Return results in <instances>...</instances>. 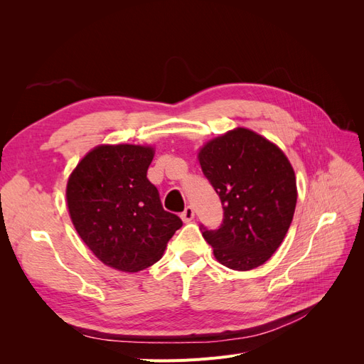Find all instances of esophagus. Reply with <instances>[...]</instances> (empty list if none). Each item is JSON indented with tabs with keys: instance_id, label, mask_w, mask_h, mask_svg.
<instances>
[{
	"instance_id": "esophagus-1",
	"label": "esophagus",
	"mask_w": 364,
	"mask_h": 364,
	"mask_svg": "<svg viewBox=\"0 0 364 364\" xmlns=\"http://www.w3.org/2000/svg\"><path fill=\"white\" fill-rule=\"evenodd\" d=\"M181 218L183 220V223L193 222V218H194V209H193L191 206H186L185 211H183L182 215H181Z\"/></svg>"
}]
</instances>
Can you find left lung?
I'll list each match as a JSON object with an SVG mask.
<instances>
[{
    "mask_svg": "<svg viewBox=\"0 0 364 364\" xmlns=\"http://www.w3.org/2000/svg\"><path fill=\"white\" fill-rule=\"evenodd\" d=\"M223 205V225L203 230L215 259L246 272L270 259L291 225L297 200L294 170L274 142L235 127L203 144L197 155Z\"/></svg>",
    "mask_w": 364,
    "mask_h": 364,
    "instance_id": "obj_1",
    "label": "left lung"
}]
</instances>
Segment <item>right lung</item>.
Returning a JSON list of instances; mask_svg holds the SVG:
<instances>
[{
	"label": "right lung",
	"mask_w": 364,
	"mask_h": 364,
	"mask_svg": "<svg viewBox=\"0 0 364 364\" xmlns=\"http://www.w3.org/2000/svg\"><path fill=\"white\" fill-rule=\"evenodd\" d=\"M155 149L100 144L80 159L67 183L71 222L107 267L135 273L161 259L182 220L164 211L147 179Z\"/></svg>",
	"instance_id": "1"
}]
</instances>
